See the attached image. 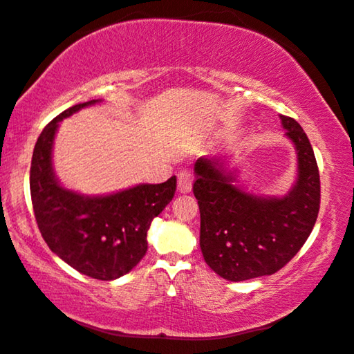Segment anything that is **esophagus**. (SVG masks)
Masks as SVG:
<instances>
[{"label":"esophagus","mask_w":354,"mask_h":354,"mask_svg":"<svg viewBox=\"0 0 354 354\" xmlns=\"http://www.w3.org/2000/svg\"><path fill=\"white\" fill-rule=\"evenodd\" d=\"M193 189V177L188 171H180L177 174V191L180 194H187Z\"/></svg>","instance_id":"34e87169"}]
</instances>
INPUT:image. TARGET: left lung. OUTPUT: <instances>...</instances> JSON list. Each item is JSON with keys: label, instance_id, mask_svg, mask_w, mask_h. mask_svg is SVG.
Segmentation results:
<instances>
[{"label": "left lung", "instance_id": "8db88e82", "mask_svg": "<svg viewBox=\"0 0 354 354\" xmlns=\"http://www.w3.org/2000/svg\"><path fill=\"white\" fill-rule=\"evenodd\" d=\"M280 120L297 157V177L286 194L249 191L230 158L205 155L194 163L202 255L228 281L275 274L297 255L317 221L320 177L311 142L292 118Z\"/></svg>", "mask_w": 354, "mask_h": 354}]
</instances>
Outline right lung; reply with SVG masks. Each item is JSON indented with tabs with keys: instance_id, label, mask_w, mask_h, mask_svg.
<instances>
[{
	"instance_id": "add662e5",
	"label": "right lung",
	"mask_w": 354,
	"mask_h": 354,
	"mask_svg": "<svg viewBox=\"0 0 354 354\" xmlns=\"http://www.w3.org/2000/svg\"><path fill=\"white\" fill-rule=\"evenodd\" d=\"M102 99L62 111L43 129L30 163V197L43 239L73 269L111 281L129 274L147 252V232L176 193L165 183H138L110 194L88 196L62 185L54 171V140L60 122Z\"/></svg>"
}]
</instances>
